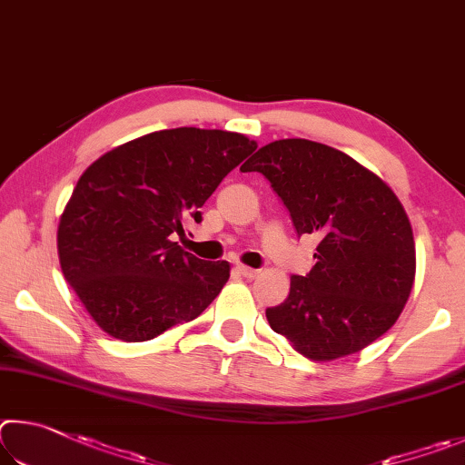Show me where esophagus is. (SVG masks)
Here are the masks:
<instances>
[{"label":"esophagus","mask_w":465,"mask_h":465,"mask_svg":"<svg viewBox=\"0 0 465 465\" xmlns=\"http://www.w3.org/2000/svg\"><path fill=\"white\" fill-rule=\"evenodd\" d=\"M237 272L247 280H255L259 275V270H253V267H247V265H237Z\"/></svg>","instance_id":"1"}]
</instances>
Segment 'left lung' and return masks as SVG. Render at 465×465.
<instances>
[{"mask_svg":"<svg viewBox=\"0 0 465 465\" xmlns=\"http://www.w3.org/2000/svg\"><path fill=\"white\" fill-rule=\"evenodd\" d=\"M242 171L267 177L298 237L321 239L311 273L292 275L288 298L265 311L270 327L314 361L357 353L384 335L417 272L396 193L349 154L306 138L262 146Z\"/></svg>","mask_w":465,"mask_h":465,"instance_id":"obj_1","label":"left lung"}]
</instances>
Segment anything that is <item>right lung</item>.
<instances>
[{
	"mask_svg": "<svg viewBox=\"0 0 465 465\" xmlns=\"http://www.w3.org/2000/svg\"><path fill=\"white\" fill-rule=\"evenodd\" d=\"M257 149L226 130L182 126L102 154L79 177L56 232L64 280L97 327L138 343L210 306L231 275L175 242L185 220L202 223L220 182Z\"/></svg>",
	"mask_w": 465,
	"mask_h": 465,
	"instance_id": "obj_1",
	"label": "right lung"
}]
</instances>
